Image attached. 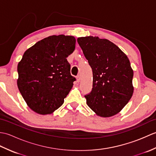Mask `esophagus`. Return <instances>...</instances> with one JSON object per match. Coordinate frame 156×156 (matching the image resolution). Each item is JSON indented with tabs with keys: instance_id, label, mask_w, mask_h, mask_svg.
Here are the masks:
<instances>
[{
	"instance_id": "obj_1",
	"label": "esophagus",
	"mask_w": 156,
	"mask_h": 156,
	"mask_svg": "<svg viewBox=\"0 0 156 156\" xmlns=\"http://www.w3.org/2000/svg\"><path fill=\"white\" fill-rule=\"evenodd\" d=\"M76 78H77V82H79L80 81V75H78L77 76H76Z\"/></svg>"
}]
</instances>
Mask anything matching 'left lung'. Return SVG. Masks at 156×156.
Here are the masks:
<instances>
[{"mask_svg": "<svg viewBox=\"0 0 156 156\" xmlns=\"http://www.w3.org/2000/svg\"><path fill=\"white\" fill-rule=\"evenodd\" d=\"M92 70V88L84 95L97 115L112 117L128 103L133 92V71L127 56L113 43L98 37L77 39Z\"/></svg>", "mask_w": 156, "mask_h": 156, "instance_id": "1", "label": "left lung"}]
</instances>
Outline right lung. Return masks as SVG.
<instances>
[{"label": "right lung", "mask_w": 156, "mask_h": 156, "mask_svg": "<svg viewBox=\"0 0 156 156\" xmlns=\"http://www.w3.org/2000/svg\"><path fill=\"white\" fill-rule=\"evenodd\" d=\"M73 36L52 35L36 43L17 66V86L31 109L41 115L60 107L76 78L66 58L74 51Z\"/></svg>", "instance_id": "1"}]
</instances>
